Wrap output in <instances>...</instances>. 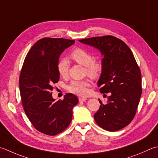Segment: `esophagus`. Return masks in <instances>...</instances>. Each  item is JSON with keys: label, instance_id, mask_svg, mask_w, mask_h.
Listing matches in <instances>:
<instances>
[{"label": "esophagus", "instance_id": "34e87169", "mask_svg": "<svg viewBox=\"0 0 158 158\" xmlns=\"http://www.w3.org/2000/svg\"><path fill=\"white\" fill-rule=\"evenodd\" d=\"M86 100H87V98H83V97H79V101L80 102L85 101Z\"/></svg>", "mask_w": 158, "mask_h": 158}]
</instances>
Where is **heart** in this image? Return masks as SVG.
Instances as JSON below:
<instances>
[{"instance_id":"heart-1","label":"heart","mask_w":158,"mask_h":158,"mask_svg":"<svg viewBox=\"0 0 158 158\" xmlns=\"http://www.w3.org/2000/svg\"><path fill=\"white\" fill-rule=\"evenodd\" d=\"M72 57L76 62L85 67L86 75L97 78L100 75L103 66L98 61L94 60V55L81 48H77L71 52ZM70 69V62L66 57H63L58 61L57 64V72L61 77H66ZM90 85L88 81H73L67 86V89L70 92L76 95L85 97L88 95L89 90L88 88Z\"/></svg>"}]
</instances>
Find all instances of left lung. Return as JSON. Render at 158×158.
Here are the masks:
<instances>
[{
  "label": "left lung",
  "mask_w": 158,
  "mask_h": 158,
  "mask_svg": "<svg viewBox=\"0 0 158 158\" xmlns=\"http://www.w3.org/2000/svg\"><path fill=\"white\" fill-rule=\"evenodd\" d=\"M101 52V75L98 81L101 93H109L107 103L95 113L96 123L105 130L116 131L134 119L142 94L140 70L133 52L121 40L112 35L79 40Z\"/></svg>",
  "instance_id": "1"
}]
</instances>
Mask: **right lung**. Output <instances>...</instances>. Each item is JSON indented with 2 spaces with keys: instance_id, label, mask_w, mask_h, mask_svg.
<instances>
[{
  "instance_id": "obj_1",
  "label": "right lung",
  "mask_w": 158,
  "mask_h": 158,
  "mask_svg": "<svg viewBox=\"0 0 158 158\" xmlns=\"http://www.w3.org/2000/svg\"><path fill=\"white\" fill-rule=\"evenodd\" d=\"M74 43L75 40L64 38L40 39L28 52L22 68L19 83L24 110L34 127L46 135L65 130L72 120L73 108L78 103L72 93L57 101L52 97L53 84L60 80L59 58Z\"/></svg>"
}]
</instances>
